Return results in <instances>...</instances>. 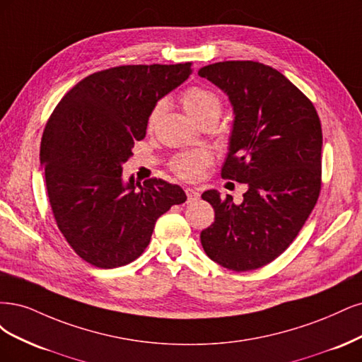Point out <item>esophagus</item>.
Instances as JSON below:
<instances>
[{"instance_id":"obj_1","label":"esophagus","mask_w":362,"mask_h":362,"mask_svg":"<svg viewBox=\"0 0 362 362\" xmlns=\"http://www.w3.org/2000/svg\"><path fill=\"white\" fill-rule=\"evenodd\" d=\"M185 192H186V197H188V202H189V203H191V202H195L197 198L200 197V194H198V191L194 189V188H186Z\"/></svg>"}]
</instances>
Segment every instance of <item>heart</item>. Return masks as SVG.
Returning a JSON list of instances; mask_svg holds the SVG:
<instances>
[{
	"mask_svg": "<svg viewBox=\"0 0 362 362\" xmlns=\"http://www.w3.org/2000/svg\"><path fill=\"white\" fill-rule=\"evenodd\" d=\"M180 99H182L185 111L188 112L195 122L206 117L209 114L219 115L221 112L219 98L214 91L207 90L204 87H197V86L188 87L182 93ZM164 110H165V100H158L153 105V108H151L147 119L148 127H151L158 122ZM207 160H209V156L206 153H200V151H198V153H186L174 159L171 168L182 179H197L203 173V168L207 164Z\"/></svg>",
	"mask_w": 362,
	"mask_h": 362,
	"instance_id": "obj_1",
	"label": "heart"
}]
</instances>
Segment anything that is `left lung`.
Wrapping results in <instances>:
<instances>
[{
    "instance_id": "1",
    "label": "left lung",
    "mask_w": 362,
    "mask_h": 362,
    "mask_svg": "<svg viewBox=\"0 0 362 362\" xmlns=\"http://www.w3.org/2000/svg\"><path fill=\"white\" fill-rule=\"evenodd\" d=\"M198 75L223 90L233 107L226 179L247 183L240 204L215 189V223L202 231L204 252L230 271L271 263L304 227L322 186V126L310 99L271 66L223 62Z\"/></svg>"
}]
</instances>
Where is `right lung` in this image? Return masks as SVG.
Instances as JSON below:
<instances>
[{
    "instance_id": "obj_1",
    "label": "right lung",
    "mask_w": 362,
    "mask_h": 362,
    "mask_svg": "<svg viewBox=\"0 0 362 362\" xmlns=\"http://www.w3.org/2000/svg\"><path fill=\"white\" fill-rule=\"evenodd\" d=\"M192 74L191 63L119 66L69 90L46 123L40 165L57 226L87 263L112 269L138 259L156 219L186 202L179 185L134 177L123 164L146 136L153 105Z\"/></svg>"
}]
</instances>
